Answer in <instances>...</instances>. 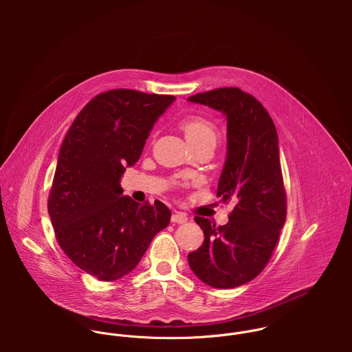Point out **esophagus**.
Segmentation results:
<instances>
[{"label":"esophagus","mask_w":352,"mask_h":352,"mask_svg":"<svg viewBox=\"0 0 352 352\" xmlns=\"http://www.w3.org/2000/svg\"><path fill=\"white\" fill-rule=\"evenodd\" d=\"M170 221H172V222H175V223H186V222L188 221V217H187V214H184V212L176 211V212H173V214H172Z\"/></svg>","instance_id":"1"}]
</instances>
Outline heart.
<instances>
[{
	"instance_id": "heart-1",
	"label": "heart",
	"mask_w": 352,
	"mask_h": 352,
	"mask_svg": "<svg viewBox=\"0 0 352 352\" xmlns=\"http://www.w3.org/2000/svg\"><path fill=\"white\" fill-rule=\"evenodd\" d=\"M180 127L186 134L188 144H208L215 148L219 140V129L214 122L201 116V115H190L180 122Z\"/></svg>"
}]
</instances>
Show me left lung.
<instances>
[{
    "mask_svg": "<svg viewBox=\"0 0 352 352\" xmlns=\"http://www.w3.org/2000/svg\"><path fill=\"white\" fill-rule=\"evenodd\" d=\"M188 101L226 116L228 151L217 197L234 203L223 226L195 217L204 241L188 254V264L206 285L234 289L264 270L286 221L278 133L261 102L240 88H218Z\"/></svg>",
    "mask_w": 352,
    "mask_h": 352,
    "instance_id": "obj_1",
    "label": "left lung"
}]
</instances>
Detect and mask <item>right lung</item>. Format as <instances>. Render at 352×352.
<instances>
[{"label": "right lung", "mask_w": 352, "mask_h": 352, "mask_svg": "<svg viewBox=\"0 0 352 352\" xmlns=\"http://www.w3.org/2000/svg\"><path fill=\"white\" fill-rule=\"evenodd\" d=\"M173 101L133 89L102 92L81 109L62 142L47 203L51 223L62 251L99 280L133 271L169 225L164 203L123 197L120 177Z\"/></svg>", "instance_id": "obj_1"}]
</instances>
